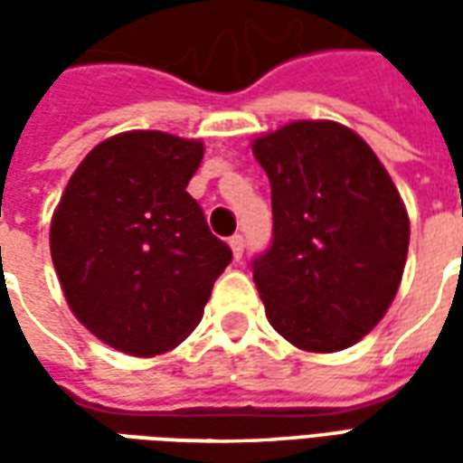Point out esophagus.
I'll use <instances>...</instances> for the list:
<instances>
[{
    "instance_id": "1",
    "label": "esophagus",
    "mask_w": 463,
    "mask_h": 463,
    "mask_svg": "<svg viewBox=\"0 0 463 463\" xmlns=\"http://www.w3.org/2000/svg\"><path fill=\"white\" fill-rule=\"evenodd\" d=\"M231 248H232V255H235V260H241L242 258V250H245V238L242 235H232L231 241Z\"/></svg>"
}]
</instances>
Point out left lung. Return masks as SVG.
I'll return each instance as SVG.
<instances>
[{
    "mask_svg": "<svg viewBox=\"0 0 463 463\" xmlns=\"http://www.w3.org/2000/svg\"><path fill=\"white\" fill-rule=\"evenodd\" d=\"M272 241L250 262L265 315L307 352L352 347L397 295L409 218L374 151L340 123L295 121L252 143Z\"/></svg>",
    "mask_w": 463,
    "mask_h": 463,
    "instance_id": "left-lung-1",
    "label": "left lung"
}]
</instances>
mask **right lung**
<instances>
[{
    "mask_svg": "<svg viewBox=\"0 0 463 463\" xmlns=\"http://www.w3.org/2000/svg\"><path fill=\"white\" fill-rule=\"evenodd\" d=\"M203 143L118 133L76 168L52 218V260L86 330L118 352L163 354L201 322L232 260L188 181Z\"/></svg>",
    "mask_w": 463,
    "mask_h": 463,
    "instance_id": "right-lung-1",
    "label": "right lung"
}]
</instances>
